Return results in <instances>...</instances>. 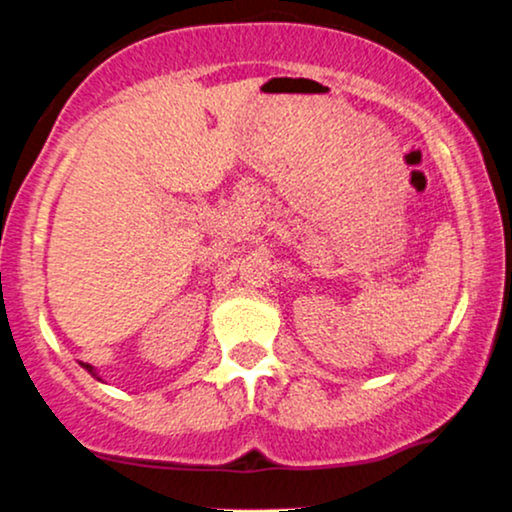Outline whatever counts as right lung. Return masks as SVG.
Here are the masks:
<instances>
[{
    "label": "right lung",
    "instance_id": "obj_1",
    "mask_svg": "<svg viewBox=\"0 0 512 512\" xmlns=\"http://www.w3.org/2000/svg\"><path fill=\"white\" fill-rule=\"evenodd\" d=\"M84 368L88 370V373H93V368H91V366H86V363H84ZM93 375H96V373H93Z\"/></svg>",
    "mask_w": 512,
    "mask_h": 512
}]
</instances>
